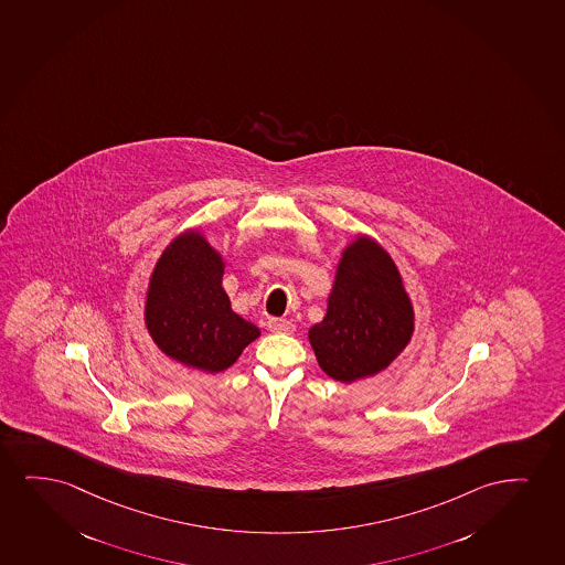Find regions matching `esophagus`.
I'll list each match as a JSON object with an SVG mask.
<instances>
[{"label": "esophagus", "mask_w": 565, "mask_h": 565, "mask_svg": "<svg viewBox=\"0 0 565 565\" xmlns=\"http://www.w3.org/2000/svg\"><path fill=\"white\" fill-rule=\"evenodd\" d=\"M268 330H270L271 333H287V335H291L295 331V326L289 322V320L271 318V320H268Z\"/></svg>", "instance_id": "34e87169"}]
</instances>
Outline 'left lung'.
Wrapping results in <instances>:
<instances>
[{
    "label": "left lung",
    "instance_id": "obj_1",
    "mask_svg": "<svg viewBox=\"0 0 565 565\" xmlns=\"http://www.w3.org/2000/svg\"><path fill=\"white\" fill-rule=\"evenodd\" d=\"M414 308L387 250L359 235L343 250L328 312L308 331L316 360L338 382L380 374L411 343Z\"/></svg>",
    "mask_w": 565,
    "mask_h": 565
}]
</instances>
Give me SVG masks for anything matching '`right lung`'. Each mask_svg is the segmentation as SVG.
<instances>
[{
    "label": "right lung",
    "instance_id": "add662e5",
    "mask_svg": "<svg viewBox=\"0 0 565 565\" xmlns=\"http://www.w3.org/2000/svg\"><path fill=\"white\" fill-rule=\"evenodd\" d=\"M224 260L205 235L188 230L162 250L149 278L146 326L154 344L185 366L218 374L260 335L232 310Z\"/></svg>",
    "mask_w": 565,
    "mask_h": 565
}]
</instances>
